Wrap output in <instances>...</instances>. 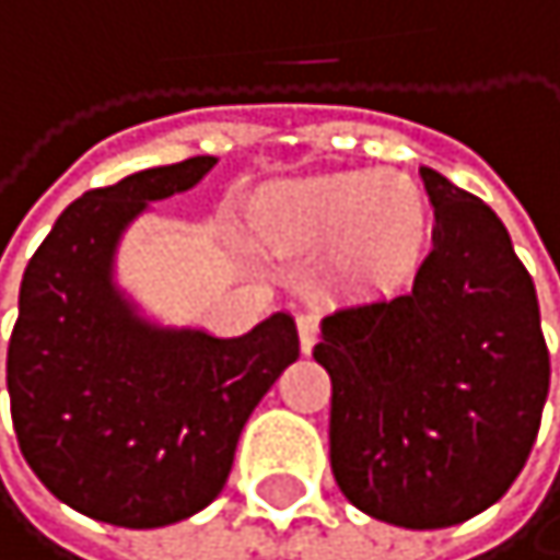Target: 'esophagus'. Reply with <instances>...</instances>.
Here are the masks:
<instances>
[{
    "instance_id": "obj_1",
    "label": "esophagus",
    "mask_w": 560,
    "mask_h": 560,
    "mask_svg": "<svg viewBox=\"0 0 560 560\" xmlns=\"http://www.w3.org/2000/svg\"><path fill=\"white\" fill-rule=\"evenodd\" d=\"M318 338H322L318 318L315 315H299V341H302V351L305 354H312V348L318 345Z\"/></svg>"
}]
</instances>
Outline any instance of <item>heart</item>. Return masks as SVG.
I'll return each instance as SVG.
<instances>
[{
	"label": "heart",
	"instance_id": "obj_1",
	"mask_svg": "<svg viewBox=\"0 0 560 560\" xmlns=\"http://www.w3.org/2000/svg\"><path fill=\"white\" fill-rule=\"evenodd\" d=\"M258 232L289 255L335 248L351 285L394 289L427 252L430 209L400 173H331L278 186L258 209Z\"/></svg>",
	"mask_w": 560,
	"mask_h": 560
}]
</instances>
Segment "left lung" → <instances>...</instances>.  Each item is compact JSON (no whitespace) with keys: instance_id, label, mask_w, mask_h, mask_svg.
<instances>
[{"instance_id":"obj_1","label":"left lung","mask_w":560,"mask_h":560,"mask_svg":"<svg viewBox=\"0 0 560 560\" xmlns=\"http://www.w3.org/2000/svg\"><path fill=\"white\" fill-rule=\"evenodd\" d=\"M436 229L413 292L322 322L331 472L351 505L400 528H450L518 479L551 387L528 268L502 219L420 170Z\"/></svg>"}]
</instances>
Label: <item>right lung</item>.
Here are the masks:
<instances>
[{
  "instance_id": "1",
  "label": "right lung",
  "mask_w": 560,
  "mask_h": 560,
  "mask_svg": "<svg viewBox=\"0 0 560 560\" xmlns=\"http://www.w3.org/2000/svg\"><path fill=\"white\" fill-rule=\"evenodd\" d=\"M212 166L215 156H189L88 189L22 275L5 361L19 450L55 499L107 525L160 528L206 509L245 420L299 361L285 312L212 338L140 318L114 285L124 229Z\"/></svg>"
}]
</instances>
